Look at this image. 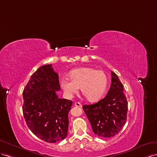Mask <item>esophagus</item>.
<instances>
[{
	"label": "esophagus",
	"instance_id": "1",
	"mask_svg": "<svg viewBox=\"0 0 157 157\" xmlns=\"http://www.w3.org/2000/svg\"><path fill=\"white\" fill-rule=\"evenodd\" d=\"M74 105H75V106H78V107H82V105L81 103H80V102H75Z\"/></svg>",
	"mask_w": 157,
	"mask_h": 157
}]
</instances>
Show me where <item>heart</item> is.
Instances as JSON below:
<instances>
[{
	"instance_id": "b5f03b06",
	"label": "heart",
	"mask_w": 157,
	"mask_h": 157,
	"mask_svg": "<svg viewBox=\"0 0 157 157\" xmlns=\"http://www.w3.org/2000/svg\"><path fill=\"white\" fill-rule=\"evenodd\" d=\"M70 79L60 80V86L66 96L72 97L80 87L83 95L90 102L97 101L102 97L108 86V77L103 71L85 67L71 71Z\"/></svg>"
}]
</instances>
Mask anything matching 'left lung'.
Instances as JSON below:
<instances>
[{
	"label": "left lung",
	"mask_w": 157,
	"mask_h": 157,
	"mask_svg": "<svg viewBox=\"0 0 157 157\" xmlns=\"http://www.w3.org/2000/svg\"><path fill=\"white\" fill-rule=\"evenodd\" d=\"M110 87L105 98L83 109L91 123L93 132L98 137H113L121 131L127 120L128 101L118 75L111 71Z\"/></svg>",
	"instance_id": "left-lung-1"
}]
</instances>
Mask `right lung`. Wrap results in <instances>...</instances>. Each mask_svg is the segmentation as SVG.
<instances>
[{
  "instance_id": "add662e5",
  "label": "right lung",
  "mask_w": 157,
  "mask_h": 157,
  "mask_svg": "<svg viewBox=\"0 0 157 157\" xmlns=\"http://www.w3.org/2000/svg\"><path fill=\"white\" fill-rule=\"evenodd\" d=\"M59 75L51 64L34 72L23 91V114L35 136L48 143L63 140L68 135V113L72 101L60 98Z\"/></svg>"
}]
</instances>
